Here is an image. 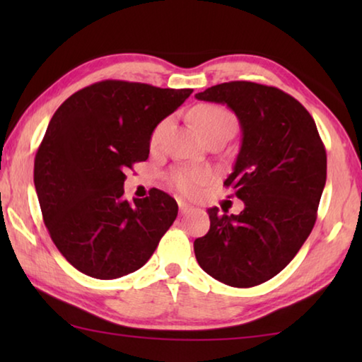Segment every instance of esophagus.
Segmentation results:
<instances>
[{
    "label": "esophagus",
    "instance_id": "esophagus-1",
    "mask_svg": "<svg viewBox=\"0 0 362 362\" xmlns=\"http://www.w3.org/2000/svg\"><path fill=\"white\" fill-rule=\"evenodd\" d=\"M177 204H179V211H180L182 216H185V214L193 211V206H189L188 203H185V201H182V199L177 201Z\"/></svg>",
    "mask_w": 362,
    "mask_h": 362
}]
</instances>
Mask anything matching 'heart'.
Returning a JSON list of instances; mask_svg holds the SVG:
<instances>
[{
    "instance_id": "obj_1",
    "label": "heart",
    "mask_w": 362,
    "mask_h": 362,
    "mask_svg": "<svg viewBox=\"0 0 362 362\" xmlns=\"http://www.w3.org/2000/svg\"><path fill=\"white\" fill-rule=\"evenodd\" d=\"M189 116H192L194 126L198 127L206 140L216 136H222V134H228V136H231L233 129H235V118H233V115L226 108L214 105V103H201V105H196L192 112H189ZM169 124L170 118H166L153 129L150 140L151 146L156 148V146L161 145L163 139L169 129ZM207 182H209V174L201 169L180 170V173H177L174 175L175 187L185 194L194 193L196 189Z\"/></svg>"
}]
</instances>
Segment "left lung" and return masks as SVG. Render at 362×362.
<instances>
[{
	"label": "left lung",
	"mask_w": 362,
	"mask_h": 362,
	"mask_svg": "<svg viewBox=\"0 0 362 362\" xmlns=\"http://www.w3.org/2000/svg\"><path fill=\"white\" fill-rule=\"evenodd\" d=\"M223 103L240 119L243 139L223 182L244 209L207 214L211 228L194 240L199 267L231 287L265 283L284 269L316 222L327 156L315 119L292 95L250 81H230L194 95Z\"/></svg>",
	"instance_id": "left-lung-1"
}]
</instances>
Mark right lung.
<instances>
[{"label": "right lung", "mask_w": 362, "mask_h": 362, "mask_svg": "<svg viewBox=\"0 0 362 362\" xmlns=\"http://www.w3.org/2000/svg\"><path fill=\"white\" fill-rule=\"evenodd\" d=\"M193 89L107 79L70 95L35 156L33 180L46 228L78 272L116 279L142 268L179 212L161 189L134 199L124 170L145 161L151 132Z\"/></svg>", "instance_id": "obj_1"}]
</instances>
